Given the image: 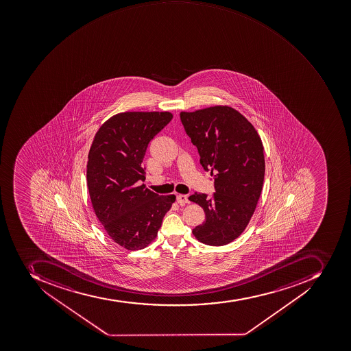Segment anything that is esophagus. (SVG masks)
<instances>
[{"mask_svg":"<svg viewBox=\"0 0 351 351\" xmlns=\"http://www.w3.org/2000/svg\"><path fill=\"white\" fill-rule=\"evenodd\" d=\"M176 202L177 204H189V200H188V197L186 195H178L176 197Z\"/></svg>","mask_w":351,"mask_h":351,"instance_id":"obj_1","label":"esophagus"}]
</instances>
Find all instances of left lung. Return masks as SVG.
Listing matches in <instances>:
<instances>
[{"mask_svg": "<svg viewBox=\"0 0 351 351\" xmlns=\"http://www.w3.org/2000/svg\"><path fill=\"white\" fill-rule=\"evenodd\" d=\"M180 120L198 149L204 171H211L215 177V193L211 197L195 193L188 198L206 213V220L193 234L204 244H228L244 232L261 197L265 177L261 136L230 106L182 112Z\"/></svg>", "mask_w": 351, "mask_h": 351, "instance_id": "obj_1", "label": "left lung"}]
</instances>
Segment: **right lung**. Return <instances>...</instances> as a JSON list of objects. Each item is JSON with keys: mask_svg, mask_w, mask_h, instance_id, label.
<instances>
[{"mask_svg": "<svg viewBox=\"0 0 351 351\" xmlns=\"http://www.w3.org/2000/svg\"><path fill=\"white\" fill-rule=\"evenodd\" d=\"M171 118L169 112H120L101 125L90 145L86 178L93 209L110 239L125 250L151 244L176 200L139 186L145 180L147 145Z\"/></svg>", "mask_w": 351, "mask_h": 351, "instance_id": "1", "label": "right lung"}]
</instances>
